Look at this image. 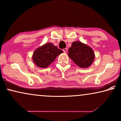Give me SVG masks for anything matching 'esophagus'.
Wrapping results in <instances>:
<instances>
[{"instance_id": "1", "label": "esophagus", "mask_w": 121, "mask_h": 121, "mask_svg": "<svg viewBox=\"0 0 121 121\" xmlns=\"http://www.w3.org/2000/svg\"><path fill=\"white\" fill-rule=\"evenodd\" d=\"M67 51H68V49H67L66 48H64V49H63V51L64 52H66Z\"/></svg>"}]
</instances>
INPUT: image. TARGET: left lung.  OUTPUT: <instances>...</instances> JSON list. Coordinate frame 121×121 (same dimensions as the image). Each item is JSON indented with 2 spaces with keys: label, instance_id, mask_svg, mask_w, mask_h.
Segmentation results:
<instances>
[{
  "label": "left lung",
  "instance_id": "8db88e82",
  "mask_svg": "<svg viewBox=\"0 0 121 121\" xmlns=\"http://www.w3.org/2000/svg\"><path fill=\"white\" fill-rule=\"evenodd\" d=\"M68 51L69 57L82 68H88L94 61L95 55L92 48L80 41L72 43Z\"/></svg>",
  "mask_w": 121,
  "mask_h": 121
}]
</instances>
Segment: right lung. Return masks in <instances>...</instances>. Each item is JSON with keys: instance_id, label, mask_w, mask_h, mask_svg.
<instances>
[{"instance_id": "right-lung-1", "label": "right lung", "mask_w": 121, "mask_h": 121, "mask_svg": "<svg viewBox=\"0 0 121 121\" xmlns=\"http://www.w3.org/2000/svg\"><path fill=\"white\" fill-rule=\"evenodd\" d=\"M63 52L51 43H47L39 47L33 52L32 59L35 65L41 68L48 67L56 57Z\"/></svg>"}]
</instances>
